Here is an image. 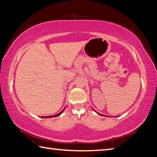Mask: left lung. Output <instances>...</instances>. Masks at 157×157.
I'll return each mask as SVG.
<instances>
[{
  "instance_id": "obj_1",
  "label": "left lung",
  "mask_w": 157,
  "mask_h": 157,
  "mask_svg": "<svg viewBox=\"0 0 157 157\" xmlns=\"http://www.w3.org/2000/svg\"><path fill=\"white\" fill-rule=\"evenodd\" d=\"M95 111V112H96L97 113H98V114H100V116H102V114H100V113H98V112H97V111Z\"/></svg>"
}]
</instances>
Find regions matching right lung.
Returning a JSON list of instances; mask_svg holds the SVG:
<instances>
[{
  "label": "right lung",
  "mask_w": 157,
  "mask_h": 157,
  "mask_svg": "<svg viewBox=\"0 0 157 157\" xmlns=\"http://www.w3.org/2000/svg\"><path fill=\"white\" fill-rule=\"evenodd\" d=\"M64 109H65V108L63 109L61 111L60 113H59L58 114H56V115H53V116H42V118H52V117H57V116H59L61 113H62L63 111H64Z\"/></svg>",
  "instance_id": "right-lung-1"
}]
</instances>
